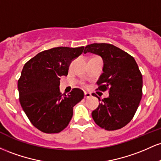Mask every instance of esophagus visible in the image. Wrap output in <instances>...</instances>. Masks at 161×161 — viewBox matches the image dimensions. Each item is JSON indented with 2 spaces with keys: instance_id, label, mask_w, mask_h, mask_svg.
Returning <instances> with one entry per match:
<instances>
[{
  "instance_id": "1",
  "label": "esophagus",
  "mask_w": 161,
  "mask_h": 161,
  "mask_svg": "<svg viewBox=\"0 0 161 161\" xmlns=\"http://www.w3.org/2000/svg\"><path fill=\"white\" fill-rule=\"evenodd\" d=\"M91 96H92L91 93H89V92H85V98H88V97H90Z\"/></svg>"
}]
</instances>
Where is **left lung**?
<instances>
[{
	"mask_svg": "<svg viewBox=\"0 0 161 161\" xmlns=\"http://www.w3.org/2000/svg\"><path fill=\"white\" fill-rule=\"evenodd\" d=\"M88 52L102 57L104 73L97 82V90L109 91V97L101 100L92 111V118L106 130L123 128L132 120L142 99L143 81L137 63L133 57L110 44L88 45L84 50L85 53Z\"/></svg>",
	"mask_w": 161,
	"mask_h": 161,
	"instance_id": "obj_1",
	"label": "left lung"
}]
</instances>
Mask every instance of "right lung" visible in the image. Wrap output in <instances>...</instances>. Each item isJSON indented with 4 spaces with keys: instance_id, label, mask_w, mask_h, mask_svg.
Listing matches in <instances>:
<instances>
[{
    "instance_id": "add662e5",
    "label": "right lung",
    "mask_w": 161,
    "mask_h": 161,
    "mask_svg": "<svg viewBox=\"0 0 161 161\" xmlns=\"http://www.w3.org/2000/svg\"><path fill=\"white\" fill-rule=\"evenodd\" d=\"M84 47H57L42 51L25 64L18 80L19 102L29 121L41 132H61L69 125L73 107L84 97L80 88L60 92V77L67 75L70 63Z\"/></svg>"
}]
</instances>
